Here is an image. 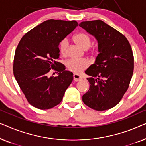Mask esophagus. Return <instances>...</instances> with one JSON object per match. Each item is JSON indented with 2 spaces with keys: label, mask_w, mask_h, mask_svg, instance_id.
<instances>
[{
  "label": "esophagus",
  "mask_w": 146,
  "mask_h": 146,
  "mask_svg": "<svg viewBox=\"0 0 146 146\" xmlns=\"http://www.w3.org/2000/svg\"><path fill=\"white\" fill-rule=\"evenodd\" d=\"M73 78H74V80L75 82H78V81H80L82 80V77L76 74H74L73 75Z\"/></svg>",
  "instance_id": "1"
}]
</instances>
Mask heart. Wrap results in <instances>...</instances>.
Segmentation results:
<instances>
[{
    "label": "heart",
    "instance_id": "1",
    "mask_svg": "<svg viewBox=\"0 0 146 146\" xmlns=\"http://www.w3.org/2000/svg\"><path fill=\"white\" fill-rule=\"evenodd\" d=\"M75 42L79 45L82 48L87 50L90 47L92 44V39L88 34L85 33H80L76 34L74 37ZM68 46V40L66 38L62 40L60 42L58 45V49L60 53L62 55H65L66 54V50ZM97 50L95 49H92L91 52L93 54H96L97 53ZM90 65V62L88 60L83 59H74L72 58L66 61V66L68 70L76 74H80L84 70L87 68Z\"/></svg>",
    "mask_w": 146,
    "mask_h": 146
}]
</instances>
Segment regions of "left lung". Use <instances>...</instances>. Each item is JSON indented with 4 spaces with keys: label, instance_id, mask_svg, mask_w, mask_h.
<instances>
[{
    "label": "left lung",
    "instance_id": "obj_1",
    "mask_svg": "<svg viewBox=\"0 0 146 146\" xmlns=\"http://www.w3.org/2000/svg\"><path fill=\"white\" fill-rule=\"evenodd\" d=\"M80 27L98 42L95 63L85 73L89 90L82 96L88 106L106 110L118 104L128 88L133 72V55L126 37L100 20L82 22Z\"/></svg>",
    "mask_w": 146,
    "mask_h": 146
}]
</instances>
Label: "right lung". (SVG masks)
<instances>
[{"mask_svg":"<svg viewBox=\"0 0 146 146\" xmlns=\"http://www.w3.org/2000/svg\"><path fill=\"white\" fill-rule=\"evenodd\" d=\"M78 26L76 21L50 19L43 22L22 37L14 57L13 73L28 102L34 107L48 110L61 102L73 80V74L56 61L58 45ZM51 69L59 72L48 77Z\"/></svg>","mask_w":146,"mask_h":146,"instance_id":"add662e5","label":"right lung"}]
</instances>
